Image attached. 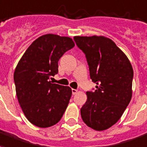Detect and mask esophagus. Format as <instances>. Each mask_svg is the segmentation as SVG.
Listing matches in <instances>:
<instances>
[{"label":"esophagus","mask_w":147,"mask_h":147,"mask_svg":"<svg viewBox=\"0 0 147 147\" xmlns=\"http://www.w3.org/2000/svg\"><path fill=\"white\" fill-rule=\"evenodd\" d=\"M71 91H72V94H73V95H75V94H76V93H78V90H75V89H72Z\"/></svg>","instance_id":"obj_1"}]
</instances>
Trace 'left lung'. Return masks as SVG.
I'll return each instance as SVG.
<instances>
[{"instance_id":"obj_1","label":"left lung","mask_w":147,"mask_h":147,"mask_svg":"<svg viewBox=\"0 0 147 147\" xmlns=\"http://www.w3.org/2000/svg\"><path fill=\"white\" fill-rule=\"evenodd\" d=\"M86 54L90 78L96 86L86 92L81 117L87 126L104 131L123 115L132 96L133 69L129 58L111 39L103 36H74Z\"/></svg>"}]
</instances>
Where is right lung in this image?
Here are the masks:
<instances>
[{
  "label": "right lung",
  "mask_w": 147,
  "mask_h": 147,
  "mask_svg": "<svg viewBox=\"0 0 147 147\" xmlns=\"http://www.w3.org/2000/svg\"><path fill=\"white\" fill-rule=\"evenodd\" d=\"M75 46L72 39L55 34L41 36L32 42L14 72L16 96L24 115L32 125L48 128L61 120L71 96L69 86L52 83L58 61Z\"/></svg>",
  "instance_id": "add662e5"
}]
</instances>
